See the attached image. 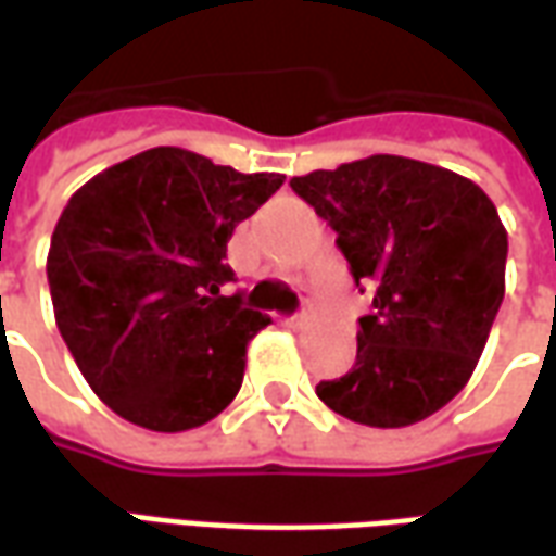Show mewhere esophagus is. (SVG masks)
I'll return each mask as SVG.
<instances>
[{
	"instance_id": "1",
	"label": "esophagus",
	"mask_w": 556,
	"mask_h": 556,
	"mask_svg": "<svg viewBox=\"0 0 556 556\" xmlns=\"http://www.w3.org/2000/svg\"><path fill=\"white\" fill-rule=\"evenodd\" d=\"M306 321H309V306H303L301 313H294L286 318V325H291V327H303Z\"/></svg>"
}]
</instances>
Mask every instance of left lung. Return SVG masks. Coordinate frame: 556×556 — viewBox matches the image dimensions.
Segmentation results:
<instances>
[{"instance_id": "obj_1", "label": "left lung", "mask_w": 556, "mask_h": 556, "mask_svg": "<svg viewBox=\"0 0 556 556\" xmlns=\"http://www.w3.org/2000/svg\"><path fill=\"white\" fill-rule=\"evenodd\" d=\"M291 190L372 291L357 361L315 387L318 399L375 429L431 417L473 375L503 303L509 243L494 202L455 172L396 154L315 169Z\"/></svg>"}]
</instances>
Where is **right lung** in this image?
I'll use <instances>...</instances> for the list:
<instances>
[{
	"instance_id": "add662e5",
	"label": "right lung",
	"mask_w": 556,
	"mask_h": 556,
	"mask_svg": "<svg viewBox=\"0 0 556 556\" xmlns=\"http://www.w3.org/2000/svg\"><path fill=\"white\" fill-rule=\"evenodd\" d=\"M282 187L160 146L83 184L55 223V325L103 405L151 431L205 426L238 396L270 318L223 298L226 243Z\"/></svg>"
}]
</instances>
